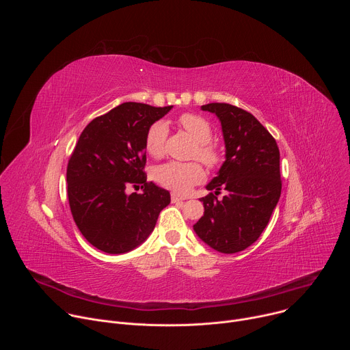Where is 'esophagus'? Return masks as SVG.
<instances>
[{"mask_svg": "<svg viewBox=\"0 0 350 350\" xmlns=\"http://www.w3.org/2000/svg\"><path fill=\"white\" fill-rule=\"evenodd\" d=\"M183 201H185V198H183V196H180V195H177V193H172V202H183Z\"/></svg>", "mask_w": 350, "mask_h": 350, "instance_id": "1", "label": "esophagus"}]
</instances>
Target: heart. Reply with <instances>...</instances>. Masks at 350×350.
<instances>
[{"mask_svg": "<svg viewBox=\"0 0 350 350\" xmlns=\"http://www.w3.org/2000/svg\"><path fill=\"white\" fill-rule=\"evenodd\" d=\"M178 124L196 141L192 158H198L209 169L219 166L221 155L217 146L211 142L213 130L209 122L196 113H183L178 118ZM167 134L169 129L163 120H157L149 126L145 134L146 152L154 158L163 157ZM154 178L167 189L185 192L205 178V172L198 162H169L155 169Z\"/></svg>", "mask_w": 350, "mask_h": 350, "instance_id": "obj_1", "label": "heart"}]
</instances>
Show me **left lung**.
<instances>
[{
    "instance_id": "left-lung-1",
    "label": "left lung",
    "mask_w": 350,
    "mask_h": 350,
    "mask_svg": "<svg viewBox=\"0 0 350 350\" xmlns=\"http://www.w3.org/2000/svg\"><path fill=\"white\" fill-rule=\"evenodd\" d=\"M221 122L226 162L201 198L205 213L193 230L221 254L241 252L258 241L281 195L280 149L252 115L230 104L202 105ZM224 189L228 193L219 200Z\"/></svg>"
}]
</instances>
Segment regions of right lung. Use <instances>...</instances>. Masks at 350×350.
I'll use <instances>...</instances> for the list:
<instances>
[{"mask_svg": "<svg viewBox=\"0 0 350 350\" xmlns=\"http://www.w3.org/2000/svg\"><path fill=\"white\" fill-rule=\"evenodd\" d=\"M173 107L124 103L91 120L70 155V211L83 237L107 254H126L155 228L169 191L146 181L145 134ZM129 186L141 193H126Z\"/></svg>", "mask_w": 350, "mask_h": 350, "instance_id": "right-lung-1", "label": "right lung"}]
</instances>
